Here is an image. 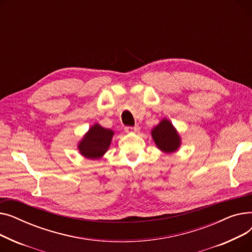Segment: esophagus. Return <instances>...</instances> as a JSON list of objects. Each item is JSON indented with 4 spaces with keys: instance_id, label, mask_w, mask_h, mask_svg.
<instances>
[{
    "instance_id": "1",
    "label": "esophagus",
    "mask_w": 252,
    "mask_h": 252,
    "mask_svg": "<svg viewBox=\"0 0 252 252\" xmlns=\"http://www.w3.org/2000/svg\"><path fill=\"white\" fill-rule=\"evenodd\" d=\"M140 127L139 126H126L125 127V130L126 131V133H137V131H139Z\"/></svg>"
}]
</instances>
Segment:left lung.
Here are the masks:
<instances>
[{"label": "left lung", "instance_id": "8db88e82", "mask_svg": "<svg viewBox=\"0 0 252 252\" xmlns=\"http://www.w3.org/2000/svg\"><path fill=\"white\" fill-rule=\"evenodd\" d=\"M151 136L156 147L166 154L174 153L181 147V137L177 128L167 118H163L152 128Z\"/></svg>", "mask_w": 252, "mask_h": 252}]
</instances>
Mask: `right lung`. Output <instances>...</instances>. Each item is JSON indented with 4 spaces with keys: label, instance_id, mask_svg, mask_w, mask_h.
Wrapping results in <instances>:
<instances>
[{
    "label": "right lung",
    "instance_id": "1",
    "mask_svg": "<svg viewBox=\"0 0 252 252\" xmlns=\"http://www.w3.org/2000/svg\"><path fill=\"white\" fill-rule=\"evenodd\" d=\"M113 136V130L94 124L78 142L77 149L88 159H99L108 151Z\"/></svg>",
    "mask_w": 252,
    "mask_h": 252
}]
</instances>
